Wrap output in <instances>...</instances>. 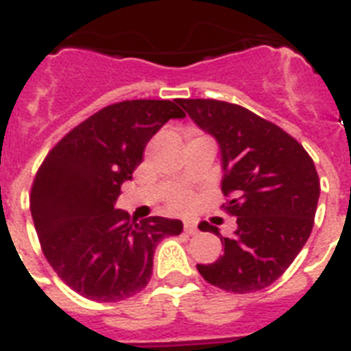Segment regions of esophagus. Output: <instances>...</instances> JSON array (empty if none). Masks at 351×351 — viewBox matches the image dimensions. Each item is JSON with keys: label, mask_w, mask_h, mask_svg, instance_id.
<instances>
[{"label": "esophagus", "mask_w": 351, "mask_h": 351, "mask_svg": "<svg viewBox=\"0 0 351 351\" xmlns=\"http://www.w3.org/2000/svg\"><path fill=\"white\" fill-rule=\"evenodd\" d=\"M184 233H187V234H196V233H197V228L194 226L193 222H184Z\"/></svg>", "instance_id": "34e87169"}]
</instances>
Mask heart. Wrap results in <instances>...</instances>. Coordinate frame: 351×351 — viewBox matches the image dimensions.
<instances>
[{"label":"heart","instance_id":"b5f03b06","mask_svg":"<svg viewBox=\"0 0 351 351\" xmlns=\"http://www.w3.org/2000/svg\"><path fill=\"white\" fill-rule=\"evenodd\" d=\"M194 197L187 193H178L171 197V206L180 212H187V210L193 208Z\"/></svg>","mask_w":351,"mask_h":351}]
</instances>
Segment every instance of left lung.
Wrapping results in <instances>:
<instances>
[{"label": "left lung", "mask_w": 351, "mask_h": 351, "mask_svg": "<svg viewBox=\"0 0 351 351\" xmlns=\"http://www.w3.org/2000/svg\"><path fill=\"white\" fill-rule=\"evenodd\" d=\"M178 104L221 146L224 206L237 217L231 237L208 222L201 231L221 237L224 254L197 265L206 282L251 293L277 281L309 239L319 197L315 162L304 146L272 121L237 104L180 99Z\"/></svg>", "instance_id": "8db88e82"}]
</instances>
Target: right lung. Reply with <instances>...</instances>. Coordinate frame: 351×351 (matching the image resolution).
I'll return each instance as SVG.
<instances>
[{
  "label": "right lung",
  "instance_id": "right-lung-1",
  "mask_svg": "<svg viewBox=\"0 0 351 351\" xmlns=\"http://www.w3.org/2000/svg\"><path fill=\"white\" fill-rule=\"evenodd\" d=\"M178 100H123L70 130L36 171L29 208L40 247L66 286L95 302L139 293L152 277L157 243L180 234L178 219L130 222L114 208L152 136L184 118Z\"/></svg>",
  "mask_w": 351,
  "mask_h": 351
}]
</instances>
